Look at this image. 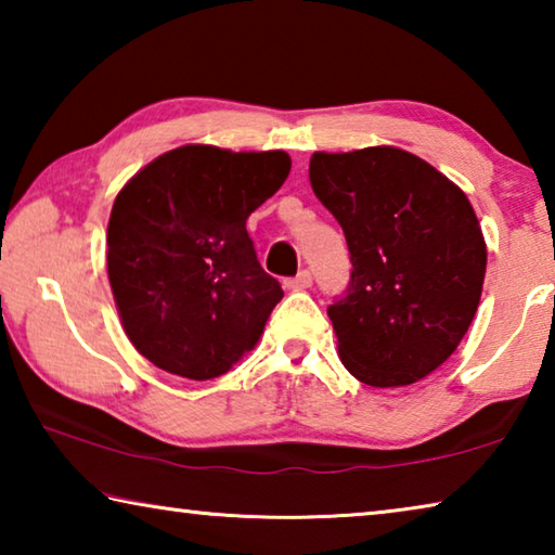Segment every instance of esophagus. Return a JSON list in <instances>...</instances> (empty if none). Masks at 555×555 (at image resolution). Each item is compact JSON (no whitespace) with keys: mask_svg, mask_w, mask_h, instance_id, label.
<instances>
[{"mask_svg":"<svg viewBox=\"0 0 555 555\" xmlns=\"http://www.w3.org/2000/svg\"><path fill=\"white\" fill-rule=\"evenodd\" d=\"M311 284H313L311 271L304 269V271H298V274H296L294 279L286 281V288H291V291H304V288H311Z\"/></svg>","mask_w":555,"mask_h":555,"instance_id":"1","label":"esophagus"}]
</instances>
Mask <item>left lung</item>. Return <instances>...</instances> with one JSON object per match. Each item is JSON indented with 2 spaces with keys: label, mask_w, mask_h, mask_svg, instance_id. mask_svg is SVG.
Here are the masks:
<instances>
[{
  "label": "left lung",
  "mask_w": 555,
  "mask_h": 555,
  "mask_svg": "<svg viewBox=\"0 0 555 555\" xmlns=\"http://www.w3.org/2000/svg\"><path fill=\"white\" fill-rule=\"evenodd\" d=\"M308 176L350 249V284L327 306L347 372L370 387L428 377L482 296L487 247L467 195L393 146L318 152Z\"/></svg>",
  "instance_id": "1"
}]
</instances>
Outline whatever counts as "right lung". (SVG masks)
Returning a JSON list of instances; mask_svg holds the SVG:
<instances>
[{"instance_id":"1","label":"right lung","mask_w":555,"mask_h":555,"mask_svg":"<svg viewBox=\"0 0 555 555\" xmlns=\"http://www.w3.org/2000/svg\"><path fill=\"white\" fill-rule=\"evenodd\" d=\"M288 171L286 152L188 144L119 191L109 286L131 345L158 370L205 382L257 345L284 291L261 269L247 218Z\"/></svg>"}]
</instances>
